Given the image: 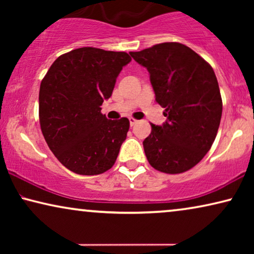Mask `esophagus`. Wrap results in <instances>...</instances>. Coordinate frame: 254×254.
I'll use <instances>...</instances> for the list:
<instances>
[{
  "mask_svg": "<svg viewBox=\"0 0 254 254\" xmlns=\"http://www.w3.org/2000/svg\"><path fill=\"white\" fill-rule=\"evenodd\" d=\"M137 123V120L136 119H134V118H129V124H130V126H134L135 124Z\"/></svg>",
  "mask_w": 254,
  "mask_h": 254,
  "instance_id": "esophagus-1",
  "label": "esophagus"
}]
</instances>
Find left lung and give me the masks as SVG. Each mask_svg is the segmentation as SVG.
Listing matches in <instances>:
<instances>
[{
	"label": "left lung",
	"mask_w": 254,
	"mask_h": 254,
	"mask_svg": "<svg viewBox=\"0 0 254 254\" xmlns=\"http://www.w3.org/2000/svg\"><path fill=\"white\" fill-rule=\"evenodd\" d=\"M148 69L156 102L168 118L151 125L143 141L147 159L158 171H189L209 151L222 117V98L211 65L179 43H163L130 52Z\"/></svg>",
	"instance_id": "left-lung-1"
}]
</instances>
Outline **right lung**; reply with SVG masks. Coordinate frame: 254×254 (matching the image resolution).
Returning <instances> with one entry per match:
<instances>
[{
	"mask_svg": "<svg viewBox=\"0 0 254 254\" xmlns=\"http://www.w3.org/2000/svg\"><path fill=\"white\" fill-rule=\"evenodd\" d=\"M130 61L126 52L82 47L59 57L41 81V131L55 157L70 171L100 175L116 163L129 120H109L100 106Z\"/></svg>",
	"mask_w": 254,
	"mask_h": 254,
	"instance_id": "right-lung-1",
	"label": "right lung"
}]
</instances>
